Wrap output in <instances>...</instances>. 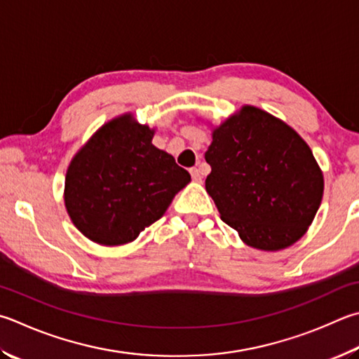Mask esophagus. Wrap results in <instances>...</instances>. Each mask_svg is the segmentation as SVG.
<instances>
[{"mask_svg":"<svg viewBox=\"0 0 359 359\" xmlns=\"http://www.w3.org/2000/svg\"><path fill=\"white\" fill-rule=\"evenodd\" d=\"M190 174H191V179L194 182H201L202 180V175H201V171H199L198 168H191L190 169Z\"/></svg>","mask_w":359,"mask_h":359,"instance_id":"esophagus-1","label":"esophagus"}]
</instances>
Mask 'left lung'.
Returning <instances> with one entry per match:
<instances>
[{"label":"left lung","instance_id":"1","mask_svg":"<svg viewBox=\"0 0 359 359\" xmlns=\"http://www.w3.org/2000/svg\"><path fill=\"white\" fill-rule=\"evenodd\" d=\"M212 136L205 190L221 219L257 250L278 251L302 238L323 194L322 171L302 136L254 107Z\"/></svg>","mask_w":359,"mask_h":359}]
</instances>
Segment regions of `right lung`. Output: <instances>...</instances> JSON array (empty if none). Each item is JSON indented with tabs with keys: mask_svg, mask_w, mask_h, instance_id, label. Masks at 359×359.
I'll return each mask as SVG.
<instances>
[{
	"mask_svg": "<svg viewBox=\"0 0 359 359\" xmlns=\"http://www.w3.org/2000/svg\"><path fill=\"white\" fill-rule=\"evenodd\" d=\"M152 136L154 130L126 114L105 123L72 160L64 201L78 231L93 242H133L191 180Z\"/></svg>",
	"mask_w": 359,
	"mask_h": 359,
	"instance_id": "add662e5",
	"label": "right lung"
}]
</instances>
